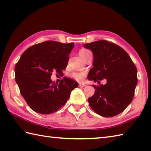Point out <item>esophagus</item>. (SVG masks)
<instances>
[{
  "instance_id": "obj_1",
  "label": "esophagus",
  "mask_w": 151,
  "mask_h": 151,
  "mask_svg": "<svg viewBox=\"0 0 151 151\" xmlns=\"http://www.w3.org/2000/svg\"><path fill=\"white\" fill-rule=\"evenodd\" d=\"M79 86L80 87H85L86 85L84 84V83H79Z\"/></svg>"
}]
</instances>
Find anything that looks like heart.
<instances>
[{
    "mask_svg": "<svg viewBox=\"0 0 151 151\" xmlns=\"http://www.w3.org/2000/svg\"><path fill=\"white\" fill-rule=\"evenodd\" d=\"M91 52L88 50H81L79 51V55H85L87 53H89ZM86 76V73L85 72H72L71 74H70V77L73 79L76 80V81H81L83 80Z\"/></svg>",
    "mask_w": 151,
    "mask_h": 151,
    "instance_id": "b5f03b06",
    "label": "heart"
}]
</instances>
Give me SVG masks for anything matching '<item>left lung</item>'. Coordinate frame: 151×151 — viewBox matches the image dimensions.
Listing matches in <instances>:
<instances>
[{
    "label": "left lung",
    "instance_id": "8db88e82",
    "mask_svg": "<svg viewBox=\"0 0 151 151\" xmlns=\"http://www.w3.org/2000/svg\"><path fill=\"white\" fill-rule=\"evenodd\" d=\"M93 53V68L88 79L98 82L106 79L105 85H93L89 106L97 114L111 117L122 113L131 103L137 83V68L128 54L119 45L106 40L83 45Z\"/></svg>",
    "mask_w": 151,
    "mask_h": 151
}]
</instances>
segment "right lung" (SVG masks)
Returning a JSON list of instances; mask_svg holds the SVG:
<instances>
[{
  "label": "right lung",
  "instance_id": "obj_1",
  "mask_svg": "<svg viewBox=\"0 0 151 151\" xmlns=\"http://www.w3.org/2000/svg\"><path fill=\"white\" fill-rule=\"evenodd\" d=\"M74 43L46 41L34 45L21 55L15 66V79L21 94L29 106L41 114H50L69 99L78 82L64 77L59 83H53L52 72L63 74Z\"/></svg>",
  "mask_w": 151,
  "mask_h": 151
}]
</instances>
